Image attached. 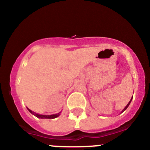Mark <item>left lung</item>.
Instances as JSON below:
<instances>
[{
	"label": "left lung",
	"instance_id": "obj_1",
	"mask_svg": "<svg viewBox=\"0 0 150 150\" xmlns=\"http://www.w3.org/2000/svg\"><path fill=\"white\" fill-rule=\"evenodd\" d=\"M132 99H133V97H132V98H131V100H130V102H128V104H127V105H126V106H125V108H124V109H123V110H122V112H124V111H125V110H126V109H127V108H128V106H129V104H130V103H131V100H132Z\"/></svg>",
	"mask_w": 150,
	"mask_h": 150
}]
</instances>
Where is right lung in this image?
Masks as SVG:
<instances>
[{
  "instance_id": "obj_1",
  "label": "right lung",
  "mask_w": 150,
  "mask_h": 150,
  "mask_svg": "<svg viewBox=\"0 0 150 150\" xmlns=\"http://www.w3.org/2000/svg\"><path fill=\"white\" fill-rule=\"evenodd\" d=\"M28 110H29V112H30V113H32L33 115H34L35 116H36L37 117H38V118H41V119H53V118H56V117H57L58 116H59L60 113L61 112H59L57 113V114H54V115H40V114H37V113L34 112H33L32 110H30V109L28 108Z\"/></svg>"
}]
</instances>
